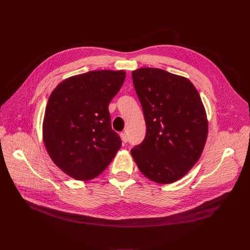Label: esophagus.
<instances>
[{
  "instance_id": "1",
  "label": "esophagus",
  "mask_w": 250,
  "mask_h": 250,
  "mask_svg": "<svg viewBox=\"0 0 250 250\" xmlns=\"http://www.w3.org/2000/svg\"><path fill=\"white\" fill-rule=\"evenodd\" d=\"M121 138H122V140H123L124 144H126L127 140H128L127 135H126V133H125V132H122V133H121Z\"/></svg>"
}]
</instances>
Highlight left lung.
<instances>
[{"instance_id": "1", "label": "left lung", "mask_w": 250, "mask_h": 250, "mask_svg": "<svg viewBox=\"0 0 250 250\" xmlns=\"http://www.w3.org/2000/svg\"><path fill=\"white\" fill-rule=\"evenodd\" d=\"M141 104L146 134L131 155L148 179L160 184L179 180L201 157L208 136V121L194 85L157 68L131 73Z\"/></svg>"}]
</instances>
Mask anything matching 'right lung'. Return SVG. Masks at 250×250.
Segmentation results:
<instances>
[{"mask_svg":"<svg viewBox=\"0 0 250 250\" xmlns=\"http://www.w3.org/2000/svg\"><path fill=\"white\" fill-rule=\"evenodd\" d=\"M125 72L90 71L62 81L51 93L43 120V141L53 162L76 180L100 175L122 146L112 128L109 104Z\"/></svg>","mask_w":250,"mask_h":250,"instance_id":"right-lung-1","label":"right lung"}]
</instances>
